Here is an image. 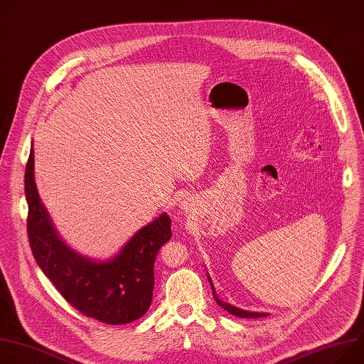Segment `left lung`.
Returning a JSON list of instances; mask_svg holds the SVG:
<instances>
[{"instance_id": "8db88e82", "label": "left lung", "mask_w": 364, "mask_h": 364, "mask_svg": "<svg viewBox=\"0 0 364 364\" xmlns=\"http://www.w3.org/2000/svg\"><path fill=\"white\" fill-rule=\"evenodd\" d=\"M209 278V277H208ZM209 284H210V287H212V294H213V299H215V301L218 303V306H221L223 309H225L228 313H231L232 316H237V317H241V318H259V317H267V314L265 313H254V311H245V310H241V309H238V307H235V306H231V304H228V303H224V301H221L220 299L216 297V294H215V289H213V284H212V281H210V278H209Z\"/></svg>"}]
</instances>
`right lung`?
<instances>
[{"mask_svg":"<svg viewBox=\"0 0 364 364\" xmlns=\"http://www.w3.org/2000/svg\"><path fill=\"white\" fill-rule=\"evenodd\" d=\"M27 234L33 255L63 299L82 314L106 324H127L146 314L155 285L154 265L172 237L162 213L143 227L109 261H92L70 250L55 234L34 182V152L26 166Z\"/></svg>","mask_w":364,"mask_h":364,"instance_id":"1","label":"right lung"}]
</instances>
